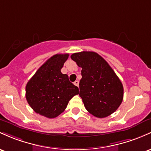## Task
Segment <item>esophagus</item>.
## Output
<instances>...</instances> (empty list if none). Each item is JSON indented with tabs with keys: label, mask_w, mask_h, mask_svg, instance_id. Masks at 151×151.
<instances>
[{
	"label": "esophagus",
	"mask_w": 151,
	"mask_h": 151,
	"mask_svg": "<svg viewBox=\"0 0 151 151\" xmlns=\"http://www.w3.org/2000/svg\"><path fill=\"white\" fill-rule=\"evenodd\" d=\"M74 85H76V86H77V87H78V86H79V81L76 80L75 82H74Z\"/></svg>",
	"instance_id": "1"
}]
</instances>
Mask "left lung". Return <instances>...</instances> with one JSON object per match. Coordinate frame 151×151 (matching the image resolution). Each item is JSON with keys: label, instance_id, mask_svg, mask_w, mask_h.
Wrapping results in <instances>:
<instances>
[{"label": "left lung", "instance_id": "left-lung-1", "mask_svg": "<svg viewBox=\"0 0 151 151\" xmlns=\"http://www.w3.org/2000/svg\"><path fill=\"white\" fill-rule=\"evenodd\" d=\"M71 59L82 68L79 93L86 110L99 118L115 112L123 100V86L108 63L93 51L74 53Z\"/></svg>", "mask_w": 151, "mask_h": 151}]
</instances>
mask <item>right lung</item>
<instances>
[{
    "mask_svg": "<svg viewBox=\"0 0 151 151\" xmlns=\"http://www.w3.org/2000/svg\"><path fill=\"white\" fill-rule=\"evenodd\" d=\"M69 54H56L36 71L26 86V98L36 113L54 118L65 110L79 89L61 72Z\"/></svg>",
    "mask_w": 151,
    "mask_h": 151,
    "instance_id": "add662e5",
    "label": "right lung"
}]
</instances>
